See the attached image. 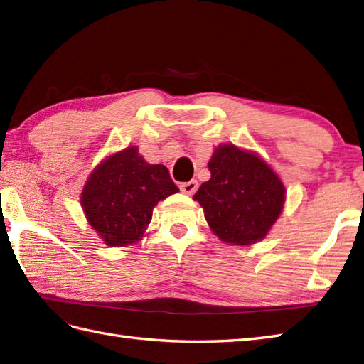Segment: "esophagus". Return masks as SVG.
Instances as JSON below:
<instances>
[{
	"mask_svg": "<svg viewBox=\"0 0 364 364\" xmlns=\"http://www.w3.org/2000/svg\"><path fill=\"white\" fill-rule=\"evenodd\" d=\"M180 189L183 193H186V196H193L196 193V191L198 189V183L196 180H191L188 183H181L180 184Z\"/></svg>",
	"mask_w": 364,
	"mask_h": 364,
	"instance_id": "esophagus-1",
	"label": "esophagus"
}]
</instances>
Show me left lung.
I'll use <instances>...</instances> for the list:
<instances>
[{
	"mask_svg": "<svg viewBox=\"0 0 364 364\" xmlns=\"http://www.w3.org/2000/svg\"><path fill=\"white\" fill-rule=\"evenodd\" d=\"M210 178L193 196L218 239L252 245L265 239L281 215L285 186L264 159L234 144L218 146L209 163Z\"/></svg>",
	"mask_w": 364,
	"mask_h": 364,
	"instance_id": "1",
	"label": "left lung"
}]
</instances>
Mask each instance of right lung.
Segmentation results:
<instances>
[{
    "instance_id": "add662e5",
    "label": "right lung",
    "mask_w": 364,
    "mask_h": 364,
    "mask_svg": "<svg viewBox=\"0 0 364 364\" xmlns=\"http://www.w3.org/2000/svg\"><path fill=\"white\" fill-rule=\"evenodd\" d=\"M178 191L166 166L149 164L138 147H127L91 172L80 203L92 230L117 248L141 240L158 201Z\"/></svg>"
}]
</instances>
